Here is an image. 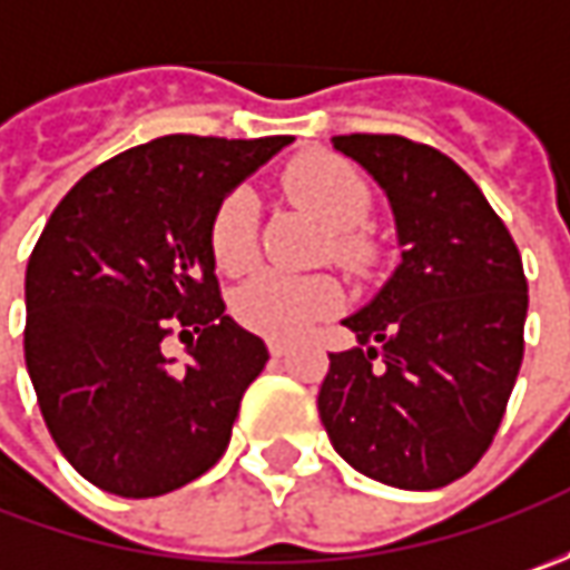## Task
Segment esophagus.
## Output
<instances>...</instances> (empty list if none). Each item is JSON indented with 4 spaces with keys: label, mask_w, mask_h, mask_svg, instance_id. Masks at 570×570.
<instances>
[{
    "label": "esophagus",
    "mask_w": 570,
    "mask_h": 570,
    "mask_svg": "<svg viewBox=\"0 0 570 570\" xmlns=\"http://www.w3.org/2000/svg\"><path fill=\"white\" fill-rule=\"evenodd\" d=\"M269 355H273V358H285V355H288V342L269 340Z\"/></svg>",
    "instance_id": "34e87169"
}]
</instances>
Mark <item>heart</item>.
<instances>
[{
	"label": "heart",
	"instance_id": "1",
	"mask_svg": "<svg viewBox=\"0 0 570 570\" xmlns=\"http://www.w3.org/2000/svg\"><path fill=\"white\" fill-rule=\"evenodd\" d=\"M282 187L297 206L314 212L330 228L326 250L340 266L352 273H371L381 250L364 230V222L371 215V187L355 167L336 155L311 151L285 167ZM256 240L259 199L250 187L230 189L208 222V250L215 266L230 275L247 273L256 259ZM340 304L342 288L333 275L263 269L237 288L234 314L256 333L292 340L311 323L336 314Z\"/></svg>",
	"mask_w": 570,
	"mask_h": 570
}]
</instances>
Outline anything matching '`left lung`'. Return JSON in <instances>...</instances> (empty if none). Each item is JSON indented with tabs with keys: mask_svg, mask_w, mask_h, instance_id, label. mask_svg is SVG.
Returning a JSON list of instances; mask_svg holds the SVG:
<instances>
[{
	"mask_svg": "<svg viewBox=\"0 0 570 570\" xmlns=\"http://www.w3.org/2000/svg\"><path fill=\"white\" fill-rule=\"evenodd\" d=\"M377 180L403 263L342 320L358 345L330 355L317 409L348 466L393 489L456 482L492 448L523 362L527 275L511 230L472 177L431 145L333 139Z\"/></svg>",
	"mask_w": 570,
	"mask_h": 570,
	"instance_id": "8db88e82",
	"label": "left lung"
}]
</instances>
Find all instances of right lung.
<instances>
[{"label": "right lung", "mask_w": 570, "mask_h": 570, "mask_svg": "<svg viewBox=\"0 0 570 570\" xmlns=\"http://www.w3.org/2000/svg\"><path fill=\"white\" fill-rule=\"evenodd\" d=\"M292 136H161L88 170L53 208L24 275V362L56 448L120 498L184 489L228 450L269 362L225 314L208 222ZM188 340L177 368L164 342Z\"/></svg>", "instance_id": "1"}]
</instances>
